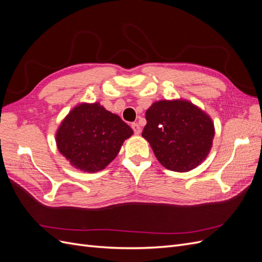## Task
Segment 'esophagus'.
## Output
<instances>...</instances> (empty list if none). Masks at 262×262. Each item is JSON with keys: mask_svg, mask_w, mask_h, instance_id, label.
<instances>
[{"mask_svg": "<svg viewBox=\"0 0 262 262\" xmlns=\"http://www.w3.org/2000/svg\"><path fill=\"white\" fill-rule=\"evenodd\" d=\"M131 128L133 129L134 134H140L141 133V128H140V125L138 123H132Z\"/></svg>", "mask_w": 262, "mask_h": 262, "instance_id": "34e87169", "label": "esophagus"}]
</instances>
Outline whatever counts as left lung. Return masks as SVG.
<instances>
[{"label": "left lung", "instance_id": "1", "mask_svg": "<svg viewBox=\"0 0 262 262\" xmlns=\"http://www.w3.org/2000/svg\"><path fill=\"white\" fill-rule=\"evenodd\" d=\"M142 132L164 167L185 172L199 166L212 147L214 124L209 115L184 99L160 100L145 114Z\"/></svg>", "mask_w": 262, "mask_h": 262}]
</instances>
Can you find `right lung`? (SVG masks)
<instances>
[{"label": "right lung", "mask_w": 262, "mask_h": 262, "mask_svg": "<svg viewBox=\"0 0 262 262\" xmlns=\"http://www.w3.org/2000/svg\"><path fill=\"white\" fill-rule=\"evenodd\" d=\"M133 130L99 102L74 107L55 133L59 152L70 164L86 172H96L112 163Z\"/></svg>", "instance_id": "1"}]
</instances>
